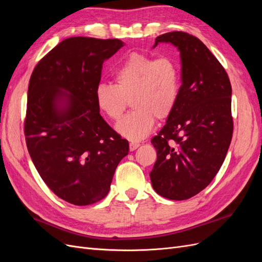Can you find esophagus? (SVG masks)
<instances>
[{"label":"esophagus","instance_id":"obj_1","mask_svg":"<svg viewBox=\"0 0 262 262\" xmlns=\"http://www.w3.org/2000/svg\"><path fill=\"white\" fill-rule=\"evenodd\" d=\"M139 146H140V144L137 143V142H131V143L129 144V148H130L131 152H132V150H136Z\"/></svg>","mask_w":262,"mask_h":262}]
</instances>
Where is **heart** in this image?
I'll list each match as a JSON object with an SVG mask.
<instances>
[{
	"label": "heart",
	"mask_w": 262,
	"mask_h": 262,
	"mask_svg": "<svg viewBox=\"0 0 262 262\" xmlns=\"http://www.w3.org/2000/svg\"><path fill=\"white\" fill-rule=\"evenodd\" d=\"M115 85L100 83L95 89L99 112L113 121L121 118L130 101L134 109L116 125L117 132L130 141L146 138L155 118L164 120L175 110L180 94V72L176 61L131 53L114 73Z\"/></svg>",
	"instance_id": "obj_1"
}]
</instances>
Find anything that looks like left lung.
Returning a JSON list of instances; mask_svg holds the SVG:
<instances>
[{
    "instance_id": "1",
    "label": "left lung",
    "mask_w": 262,
    "mask_h": 262,
    "mask_svg": "<svg viewBox=\"0 0 262 262\" xmlns=\"http://www.w3.org/2000/svg\"><path fill=\"white\" fill-rule=\"evenodd\" d=\"M180 52L177 106L152 139L157 160L150 181L170 200L189 199L209 186L223 164L233 137L232 86L226 71L196 37L184 31L158 36Z\"/></svg>"
}]
</instances>
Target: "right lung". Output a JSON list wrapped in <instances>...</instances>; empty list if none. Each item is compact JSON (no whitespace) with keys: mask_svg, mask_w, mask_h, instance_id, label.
<instances>
[{"mask_svg":"<svg viewBox=\"0 0 262 262\" xmlns=\"http://www.w3.org/2000/svg\"><path fill=\"white\" fill-rule=\"evenodd\" d=\"M124 46L119 39L72 37L39 61L28 85L25 137L39 175L75 205L104 199L118 164L129 153L95 101L102 63Z\"/></svg>","mask_w":262,"mask_h":262,"instance_id":"right-lung-1","label":"right lung"}]
</instances>
